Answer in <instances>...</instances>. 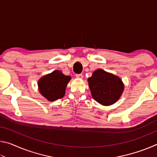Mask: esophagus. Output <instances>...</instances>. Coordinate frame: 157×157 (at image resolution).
<instances>
[{
	"label": "esophagus",
	"mask_w": 157,
	"mask_h": 157,
	"mask_svg": "<svg viewBox=\"0 0 157 157\" xmlns=\"http://www.w3.org/2000/svg\"><path fill=\"white\" fill-rule=\"evenodd\" d=\"M75 76L77 78H79V79H83V78H84V76L82 74H77Z\"/></svg>",
	"instance_id": "1"
}]
</instances>
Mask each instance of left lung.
I'll list each match as a JSON object with an SVG mask.
<instances>
[{"label": "left lung", "mask_w": 157, "mask_h": 157, "mask_svg": "<svg viewBox=\"0 0 157 157\" xmlns=\"http://www.w3.org/2000/svg\"><path fill=\"white\" fill-rule=\"evenodd\" d=\"M92 97L100 104L109 106L118 100L124 90L121 79L112 73L98 69L88 79Z\"/></svg>", "instance_id": "obj_1"}]
</instances>
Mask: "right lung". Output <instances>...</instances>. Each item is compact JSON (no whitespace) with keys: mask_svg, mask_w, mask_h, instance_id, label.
Masks as SVG:
<instances>
[{"mask_svg":"<svg viewBox=\"0 0 157 157\" xmlns=\"http://www.w3.org/2000/svg\"><path fill=\"white\" fill-rule=\"evenodd\" d=\"M71 78L63 75L60 71H54L42 77L38 81L40 94L48 101H55L62 98Z\"/></svg>","mask_w":157,"mask_h":157,"instance_id":"1","label":"right lung"}]
</instances>
